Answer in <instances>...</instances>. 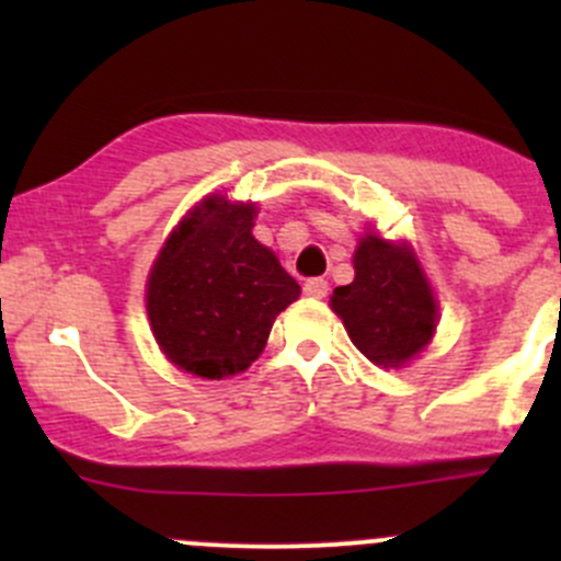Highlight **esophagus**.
Returning a JSON list of instances; mask_svg holds the SVG:
<instances>
[{"instance_id": "34e87169", "label": "esophagus", "mask_w": 561, "mask_h": 561, "mask_svg": "<svg viewBox=\"0 0 561 561\" xmlns=\"http://www.w3.org/2000/svg\"><path fill=\"white\" fill-rule=\"evenodd\" d=\"M304 293H307L309 298H325L328 282L320 279V276H314V279H307V282H304Z\"/></svg>"}]
</instances>
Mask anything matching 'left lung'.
Returning a JSON list of instances; mask_svg holds the SVG:
<instances>
[{
	"mask_svg": "<svg viewBox=\"0 0 561 561\" xmlns=\"http://www.w3.org/2000/svg\"><path fill=\"white\" fill-rule=\"evenodd\" d=\"M355 279L336 287L333 312L355 347L377 366H401L437 328L434 296L410 249L366 236L355 252Z\"/></svg>",
	"mask_w": 561,
	"mask_h": 561,
	"instance_id": "left-lung-1",
	"label": "left lung"
}]
</instances>
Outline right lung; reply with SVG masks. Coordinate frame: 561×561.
Segmentation results:
<instances>
[{
  "label": "right lung",
  "instance_id": "obj_1",
  "mask_svg": "<svg viewBox=\"0 0 561 561\" xmlns=\"http://www.w3.org/2000/svg\"><path fill=\"white\" fill-rule=\"evenodd\" d=\"M254 206L203 201L168 239L146 307L162 353L206 380L244 371L301 287L252 236Z\"/></svg>",
  "mask_w": 561,
  "mask_h": 561
}]
</instances>
